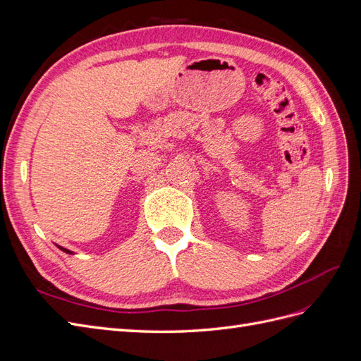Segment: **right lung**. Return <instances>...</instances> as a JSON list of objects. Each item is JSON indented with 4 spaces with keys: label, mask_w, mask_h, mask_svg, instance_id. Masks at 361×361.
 <instances>
[{
    "label": "right lung",
    "mask_w": 361,
    "mask_h": 361,
    "mask_svg": "<svg viewBox=\"0 0 361 361\" xmlns=\"http://www.w3.org/2000/svg\"><path fill=\"white\" fill-rule=\"evenodd\" d=\"M56 245L63 251V253H66V255H75L73 251H71V250H68V248H64V247H61V245H59V244H56Z\"/></svg>",
    "instance_id": "add662e5"
}]
</instances>
